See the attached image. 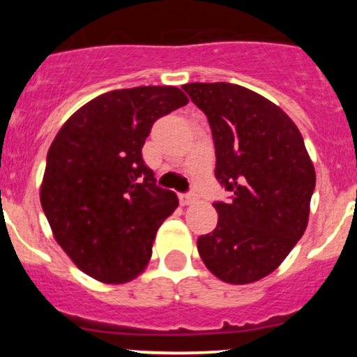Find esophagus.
Returning <instances> with one entry per match:
<instances>
[{
	"mask_svg": "<svg viewBox=\"0 0 357 357\" xmlns=\"http://www.w3.org/2000/svg\"><path fill=\"white\" fill-rule=\"evenodd\" d=\"M179 200H181L183 205H190V204H195V202L199 200V195H197V193H193V192L181 193V195H179Z\"/></svg>",
	"mask_w": 357,
	"mask_h": 357,
	"instance_id": "1",
	"label": "esophagus"
}]
</instances>
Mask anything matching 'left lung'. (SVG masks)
I'll list each match as a JSON object with an SVG mask.
<instances>
[{
	"instance_id": "8db88e82",
	"label": "left lung",
	"mask_w": 357,
	"mask_h": 357,
	"mask_svg": "<svg viewBox=\"0 0 357 357\" xmlns=\"http://www.w3.org/2000/svg\"><path fill=\"white\" fill-rule=\"evenodd\" d=\"M183 89L207 115L215 179L231 192L229 202H214L218 226L199 236V254L222 282H257L304 235L314 165L294 121L264 96L229 82H192Z\"/></svg>"
}]
</instances>
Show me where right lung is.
<instances>
[{
    "mask_svg": "<svg viewBox=\"0 0 357 357\" xmlns=\"http://www.w3.org/2000/svg\"><path fill=\"white\" fill-rule=\"evenodd\" d=\"M186 103L174 86L115 89L81 107L53 139L41 205L59 245L86 275L124 283L149 264L178 197L157 186L142 149L153 122Z\"/></svg>",
    "mask_w": 357,
    "mask_h": 357,
    "instance_id": "1",
    "label": "right lung"
}]
</instances>
